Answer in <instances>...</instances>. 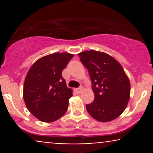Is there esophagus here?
Wrapping results in <instances>:
<instances>
[{"label":"esophagus","mask_w":153,"mask_h":153,"mask_svg":"<svg viewBox=\"0 0 153 153\" xmlns=\"http://www.w3.org/2000/svg\"><path fill=\"white\" fill-rule=\"evenodd\" d=\"M82 89H83V88H82V87H80V88H75V92L77 93V94H80V93L82 92Z\"/></svg>","instance_id":"obj_1"}]
</instances>
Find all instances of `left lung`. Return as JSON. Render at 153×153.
<instances>
[{
	"instance_id": "left-lung-1",
	"label": "left lung",
	"mask_w": 153,
	"mask_h": 153,
	"mask_svg": "<svg viewBox=\"0 0 153 153\" xmlns=\"http://www.w3.org/2000/svg\"><path fill=\"white\" fill-rule=\"evenodd\" d=\"M90 75L94 101L86 105L93 118L101 122L117 119L125 110L130 97V82L118 61L95 50L78 54Z\"/></svg>"
}]
</instances>
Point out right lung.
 <instances>
[{"label":"right lung","mask_w":153,"mask_h":153,"mask_svg":"<svg viewBox=\"0 0 153 153\" xmlns=\"http://www.w3.org/2000/svg\"><path fill=\"white\" fill-rule=\"evenodd\" d=\"M73 54L57 52L36 60L24 83V102L28 110L44 122H52L66 113L73 91L67 87L62 73Z\"/></svg>","instance_id":"obj_1"}]
</instances>
